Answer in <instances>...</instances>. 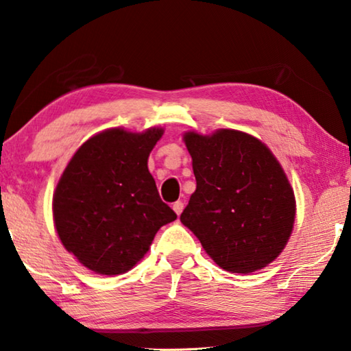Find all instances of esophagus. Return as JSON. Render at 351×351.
I'll list each match as a JSON object with an SVG mask.
<instances>
[{"label": "esophagus", "instance_id": "esophagus-1", "mask_svg": "<svg viewBox=\"0 0 351 351\" xmlns=\"http://www.w3.org/2000/svg\"><path fill=\"white\" fill-rule=\"evenodd\" d=\"M182 209H184V203H182V201H176V203H173V210H175V213H176L178 217L181 215Z\"/></svg>", "mask_w": 351, "mask_h": 351}]
</instances>
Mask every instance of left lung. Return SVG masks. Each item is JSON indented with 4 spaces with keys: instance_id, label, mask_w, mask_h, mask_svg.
<instances>
[{
    "instance_id": "obj_1",
    "label": "left lung",
    "mask_w": 351,
    "mask_h": 351,
    "mask_svg": "<svg viewBox=\"0 0 351 351\" xmlns=\"http://www.w3.org/2000/svg\"><path fill=\"white\" fill-rule=\"evenodd\" d=\"M197 190L181 223L212 260L249 274L276 260L293 232L294 192L269 148L235 130L184 134Z\"/></svg>"
}]
</instances>
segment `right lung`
I'll use <instances>...</instances> for the list:
<instances>
[{
	"label": "right lung",
	"mask_w": 351,
	"mask_h": 351,
	"mask_svg": "<svg viewBox=\"0 0 351 351\" xmlns=\"http://www.w3.org/2000/svg\"><path fill=\"white\" fill-rule=\"evenodd\" d=\"M161 128L106 130L88 139L64 169L54 193L63 246L97 274L127 272L144 257L159 228L176 213L159 197L147 167Z\"/></svg>",
	"instance_id": "add662e5"
}]
</instances>
